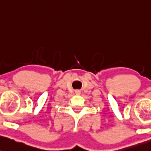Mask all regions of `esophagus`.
Masks as SVG:
<instances>
[{
	"instance_id": "34e87169",
	"label": "esophagus",
	"mask_w": 151,
	"mask_h": 151,
	"mask_svg": "<svg viewBox=\"0 0 151 151\" xmlns=\"http://www.w3.org/2000/svg\"><path fill=\"white\" fill-rule=\"evenodd\" d=\"M75 93H76V95H80V90H76Z\"/></svg>"
}]
</instances>
